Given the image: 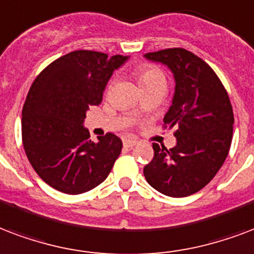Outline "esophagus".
Returning <instances> with one entry per match:
<instances>
[{
	"mask_svg": "<svg viewBox=\"0 0 254 254\" xmlns=\"http://www.w3.org/2000/svg\"><path fill=\"white\" fill-rule=\"evenodd\" d=\"M135 145H137V141L135 140H130V138H127V140H124V146L127 149L134 148Z\"/></svg>",
	"mask_w": 254,
	"mask_h": 254,
	"instance_id": "esophagus-1",
	"label": "esophagus"
}]
</instances>
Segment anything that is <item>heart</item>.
<instances>
[{"mask_svg": "<svg viewBox=\"0 0 254 254\" xmlns=\"http://www.w3.org/2000/svg\"><path fill=\"white\" fill-rule=\"evenodd\" d=\"M134 75L137 77V81H138L141 89L153 86V85H166L164 73L158 67L148 65V64L135 67Z\"/></svg>", "mask_w": 254, "mask_h": 254, "instance_id": "1", "label": "heart"}]
</instances>
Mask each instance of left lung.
<instances>
[{
    "mask_svg": "<svg viewBox=\"0 0 254 254\" xmlns=\"http://www.w3.org/2000/svg\"><path fill=\"white\" fill-rule=\"evenodd\" d=\"M144 57L173 73L176 88L164 124L176 129L177 140L172 149L153 144L145 179L165 196H190L210 183L229 153L235 124L229 96L212 67L189 50L173 48Z\"/></svg>",
    "mask_w": 254,
    "mask_h": 254,
    "instance_id": "8db88e82",
    "label": "left lung"
}]
</instances>
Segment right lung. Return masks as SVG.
Returning a JSON list of instances; mask_svg holds the SVG:
<instances>
[{
  "instance_id": "obj_1",
  "label": "right lung",
  "mask_w": 254,
  "mask_h": 254,
  "mask_svg": "<svg viewBox=\"0 0 254 254\" xmlns=\"http://www.w3.org/2000/svg\"><path fill=\"white\" fill-rule=\"evenodd\" d=\"M127 58L75 50L46 66L30 86L22 108L24 149L36 173L54 189L81 194L109 176L123 141L108 133L93 142L84 120Z\"/></svg>"
}]
</instances>
